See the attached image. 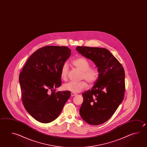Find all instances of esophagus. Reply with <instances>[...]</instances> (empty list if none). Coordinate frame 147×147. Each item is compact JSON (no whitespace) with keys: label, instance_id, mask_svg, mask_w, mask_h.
Masks as SVG:
<instances>
[{"label":"esophagus","instance_id":"34e87169","mask_svg":"<svg viewBox=\"0 0 147 147\" xmlns=\"http://www.w3.org/2000/svg\"><path fill=\"white\" fill-rule=\"evenodd\" d=\"M76 94L73 93V92H71V97H73V96H76Z\"/></svg>","mask_w":147,"mask_h":147}]
</instances>
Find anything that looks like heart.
Segmentation results:
<instances>
[{
    "label": "heart",
    "instance_id": "obj_1",
    "mask_svg": "<svg viewBox=\"0 0 147 147\" xmlns=\"http://www.w3.org/2000/svg\"><path fill=\"white\" fill-rule=\"evenodd\" d=\"M72 63L78 69L82 71V78L85 79L89 84L94 83L99 77V71L96 68L90 67L89 61L84 58H78L73 60ZM68 67L67 64H64L60 71L61 80H67V78ZM88 85L86 81L82 80L78 82H70L64 84L63 88L65 90L73 93H78L83 91L87 87Z\"/></svg>",
    "mask_w": 147,
    "mask_h": 147
}]
</instances>
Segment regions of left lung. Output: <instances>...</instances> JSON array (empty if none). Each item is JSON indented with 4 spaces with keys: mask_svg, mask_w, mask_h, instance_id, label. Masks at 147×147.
Returning <instances> with one entry per match:
<instances>
[{
    "mask_svg": "<svg viewBox=\"0 0 147 147\" xmlns=\"http://www.w3.org/2000/svg\"><path fill=\"white\" fill-rule=\"evenodd\" d=\"M76 50L92 60L99 73L93 87L82 94L84 101L80 109V116L89 124H101L113 115L123 100L124 69L105 48L78 46Z\"/></svg>",
    "mask_w": 147,
    "mask_h": 147,
    "instance_id": "8db88e82",
    "label": "left lung"
}]
</instances>
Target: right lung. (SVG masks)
I'll return each mask as SVG.
<instances>
[{
  "mask_svg": "<svg viewBox=\"0 0 147 147\" xmlns=\"http://www.w3.org/2000/svg\"><path fill=\"white\" fill-rule=\"evenodd\" d=\"M71 52L65 46L42 47L28 59L20 74L23 105L38 122L48 123L56 119L71 96L69 91L55 92L61 85V68ZM49 90H53L51 94L47 93Z\"/></svg>",
  "mask_w": 147,
  "mask_h": 147,
  "instance_id": "add662e5",
  "label": "right lung"
}]
</instances>
